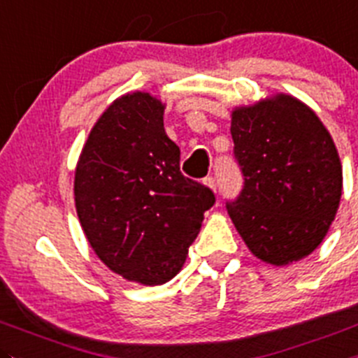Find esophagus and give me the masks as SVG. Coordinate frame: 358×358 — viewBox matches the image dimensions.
Masks as SVG:
<instances>
[{"label":"esophagus","mask_w":358,"mask_h":358,"mask_svg":"<svg viewBox=\"0 0 358 358\" xmlns=\"http://www.w3.org/2000/svg\"><path fill=\"white\" fill-rule=\"evenodd\" d=\"M203 185H206L210 192L216 193V179H214V177H206V179H203Z\"/></svg>","instance_id":"esophagus-1"}]
</instances>
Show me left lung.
I'll list each match as a JSON object with an SVG mask.
<instances>
[{"mask_svg": "<svg viewBox=\"0 0 358 358\" xmlns=\"http://www.w3.org/2000/svg\"><path fill=\"white\" fill-rule=\"evenodd\" d=\"M244 189L227 209L248 250L268 265L302 260L336 220L343 165L332 135L311 107L274 93L232 110Z\"/></svg>", "mask_w": 358, "mask_h": 358, "instance_id": "8db88e82", "label": "left lung"}]
</instances>
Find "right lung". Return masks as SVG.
I'll list each match as a JSON object with an SVG mask.
<instances>
[{"mask_svg": "<svg viewBox=\"0 0 358 358\" xmlns=\"http://www.w3.org/2000/svg\"><path fill=\"white\" fill-rule=\"evenodd\" d=\"M163 114L165 103L145 91L115 98L91 128L73 179L75 209L96 257L145 287L179 274L214 203L209 188L179 170Z\"/></svg>", "mask_w": 358, "mask_h": 358, "instance_id": "obj_1", "label": "right lung"}]
</instances>
